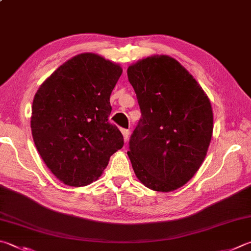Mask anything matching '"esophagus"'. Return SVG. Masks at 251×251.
<instances>
[{"instance_id": "obj_1", "label": "esophagus", "mask_w": 251, "mask_h": 251, "mask_svg": "<svg viewBox=\"0 0 251 251\" xmlns=\"http://www.w3.org/2000/svg\"><path fill=\"white\" fill-rule=\"evenodd\" d=\"M122 134H123V137H124V141L127 143L129 138V130L128 129H122Z\"/></svg>"}]
</instances>
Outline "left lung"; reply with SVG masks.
<instances>
[{
  "mask_svg": "<svg viewBox=\"0 0 251 251\" xmlns=\"http://www.w3.org/2000/svg\"><path fill=\"white\" fill-rule=\"evenodd\" d=\"M127 75L141 111L127 154L145 186L171 192L192 179L206 157L211 102L193 75L166 54L138 60Z\"/></svg>",
  "mask_w": 251,
  "mask_h": 251,
  "instance_id": "8db88e82",
  "label": "left lung"
}]
</instances>
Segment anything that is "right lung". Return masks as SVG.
<instances>
[{
  "instance_id": "right-lung-1",
  "label": "right lung",
  "mask_w": 251,
  "mask_h": 251,
  "mask_svg": "<svg viewBox=\"0 0 251 251\" xmlns=\"http://www.w3.org/2000/svg\"><path fill=\"white\" fill-rule=\"evenodd\" d=\"M123 69L97 53L76 54L43 82L35 94L30 127L36 148L62 183L97 181L124 145L108 122L110 97Z\"/></svg>"
}]
</instances>
